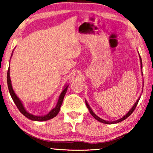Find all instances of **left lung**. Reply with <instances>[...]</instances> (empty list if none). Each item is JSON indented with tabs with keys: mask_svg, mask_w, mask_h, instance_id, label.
<instances>
[{
	"mask_svg": "<svg viewBox=\"0 0 153 153\" xmlns=\"http://www.w3.org/2000/svg\"><path fill=\"white\" fill-rule=\"evenodd\" d=\"M140 59L141 68H143V65H142V59H141L140 56ZM139 100H140V98H139V99H137V101H136V102H135V104L133 105V108H132L131 109V110H130V111H128V114H126L125 116H123V118H120V119H118V120H116V121H107V120H104L101 119V118H100L99 117H98V116H97V115H96V114H94V113L93 112V111H92V110H91V108H90V106H89V105H88V103L86 102V106H87V108H88V110H89V112H90V114H91L92 115V116H93L94 117V118H95L96 119H97V120H99V121L101 122V123H105V124H114V123H119V122H120V121H122V120H123L126 119V118H127L129 116H131V114H132V113L133 112V111H134V110H135V108H136V106H137V103H138Z\"/></svg>",
	"mask_w": 153,
	"mask_h": 153,
	"instance_id": "1",
	"label": "left lung"
}]
</instances>
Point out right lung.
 I'll return each instance as SVG.
<instances>
[{"mask_svg":"<svg viewBox=\"0 0 153 153\" xmlns=\"http://www.w3.org/2000/svg\"><path fill=\"white\" fill-rule=\"evenodd\" d=\"M7 86H8V89H9V92H10V94L12 97V99L14 101V103H16V106L18 107V110L20 111L22 114H23L25 116L27 117V118L30 119L32 120H37V121H44V120H50L51 118H54L55 117L56 115H57L58 113H59L60 107H61L62 101H63L64 97H65L66 92L67 91V88L69 85L66 86V87L64 88V90L62 91V92L60 94L59 100H58V102L56 103V107L52 109V111H50V113L48 115L44 116H33L29 113L26 111L23 105L20 100L18 99V97L16 96V94H15L14 91H13V88H12V85H11V82H10V67H8V70H7Z\"/></svg>","mask_w":153,"mask_h":153,"instance_id":"add662e5","label":"right lung"}]
</instances>
